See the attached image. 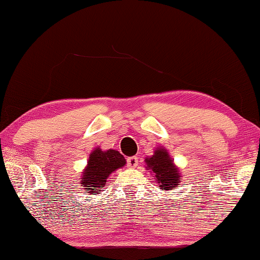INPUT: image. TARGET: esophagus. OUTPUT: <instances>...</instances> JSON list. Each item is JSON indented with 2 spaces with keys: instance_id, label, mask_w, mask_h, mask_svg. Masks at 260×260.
Returning <instances> with one entry per match:
<instances>
[{
  "instance_id": "obj_1",
  "label": "esophagus",
  "mask_w": 260,
  "mask_h": 260,
  "mask_svg": "<svg viewBox=\"0 0 260 260\" xmlns=\"http://www.w3.org/2000/svg\"><path fill=\"white\" fill-rule=\"evenodd\" d=\"M127 165H128L129 167H136L139 165V158L136 156L128 157L127 158Z\"/></svg>"
}]
</instances>
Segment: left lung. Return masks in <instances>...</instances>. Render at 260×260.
I'll use <instances>...</instances> for the list:
<instances>
[{
	"mask_svg": "<svg viewBox=\"0 0 260 260\" xmlns=\"http://www.w3.org/2000/svg\"><path fill=\"white\" fill-rule=\"evenodd\" d=\"M146 164L162 190H172L180 184V171L164 148H157L151 157L146 158Z\"/></svg>",
	"mask_w": 260,
	"mask_h": 260,
	"instance_id": "left-lung-1",
	"label": "left lung"
}]
</instances>
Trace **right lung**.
Listing matches in <instances>:
<instances>
[{
    "label": "right lung",
    "instance_id": "add662e5",
    "mask_svg": "<svg viewBox=\"0 0 260 260\" xmlns=\"http://www.w3.org/2000/svg\"><path fill=\"white\" fill-rule=\"evenodd\" d=\"M125 164L126 159L119 151L112 149L103 151L102 149L96 148L90 152L86 169L81 174L80 186L85 187L86 192L98 195L109 175Z\"/></svg>",
    "mask_w": 260,
    "mask_h": 260
}]
</instances>
